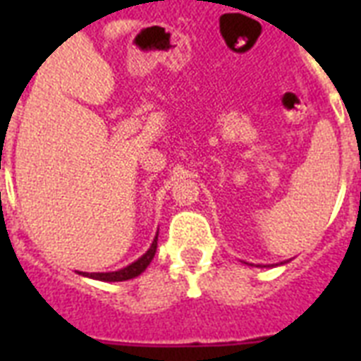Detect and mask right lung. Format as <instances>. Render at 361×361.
<instances>
[{"instance_id":"1","label":"right lung","mask_w":361,"mask_h":361,"mask_svg":"<svg viewBox=\"0 0 361 361\" xmlns=\"http://www.w3.org/2000/svg\"><path fill=\"white\" fill-rule=\"evenodd\" d=\"M155 251H157V236L153 240L152 247L147 249L146 255H142L136 262L129 264L127 268L120 269V271H110V274H84L87 277H92V279H99V281H127L133 279L136 275H140L144 269L147 268V264L152 262V258L155 257Z\"/></svg>"}]
</instances>
